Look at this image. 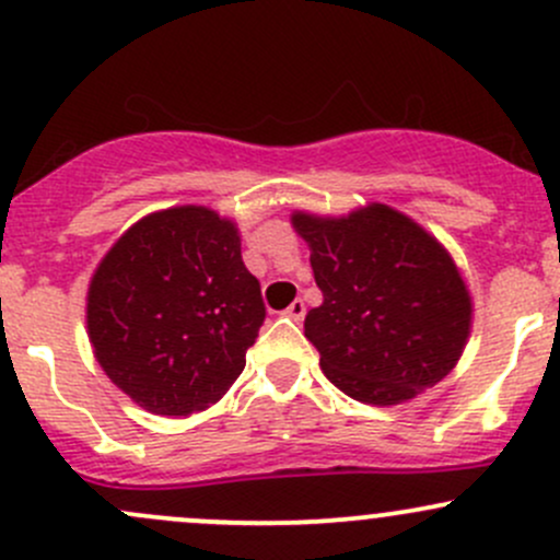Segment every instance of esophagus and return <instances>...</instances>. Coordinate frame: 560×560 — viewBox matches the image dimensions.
I'll return each instance as SVG.
<instances>
[{
  "instance_id": "34e87169",
  "label": "esophagus",
  "mask_w": 560,
  "mask_h": 560,
  "mask_svg": "<svg viewBox=\"0 0 560 560\" xmlns=\"http://www.w3.org/2000/svg\"><path fill=\"white\" fill-rule=\"evenodd\" d=\"M284 314L287 316H290V319H295V322H303V316H305V303H303V300H292V303H290V308H287L284 311Z\"/></svg>"
}]
</instances>
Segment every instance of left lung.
<instances>
[{
	"mask_svg": "<svg viewBox=\"0 0 560 560\" xmlns=\"http://www.w3.org/2000/svg\"><path fill=\"white\" fill-rule=\"evenodd\" d=\"M292 228L308 244L325 298L305 316V338L340 392L388 408L456 368L472 298L432 233L386 203L343 217L295 211Z\"/></svg>",
	"mask_w": 560,
	"mask_h": 560,
	"instance_id": "8db88e82",
	"label": "left lung"
}]
</instances>
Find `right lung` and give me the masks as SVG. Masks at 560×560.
Segmentation results:
<instances>
[{"instance_id": "obj_1", "label": "right lung", "mask_w": 560, "mask_h": 560, "mask_svg": "<svg viewBox=\"0 0 560 560\" xmlns=\"http://www.w3.org/2000/svg\"><path fill=\"white\" fill-rule=\"evenodd\" d=\"M265 319L233 220L174 206L133 222L88 287V338L109 381L155 416L214 405Z\"/></svg>"}]
</instances>
